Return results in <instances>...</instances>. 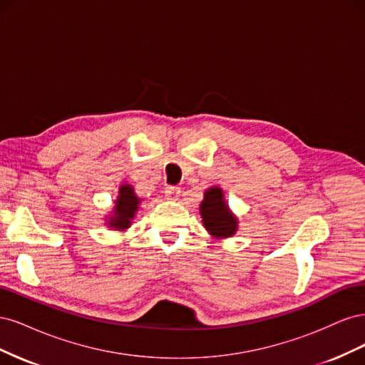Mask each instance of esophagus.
<instances>
[{"label":"esophagus","instance_id":"1","mask_svg":"<svg viewBox=\"0 0 365 365\" xmlns=\"http://www.w3.org/2000/svg\"><path fill=\"white\" fill-rule=\"evenodd\" d=\"M164 193H165V196H168V200L176 201L181 195V189H180V187H176V185H169V187H165Z\"/></svg>","mask_w":365,"mask_h":365}]
</instances>
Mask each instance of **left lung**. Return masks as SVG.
<instances>
[{
	"label": "left lung",
	"instance_id": "8db88e82",
	"mask_svg": "<svg viewBox=\"0 0 365 365\" xmlns=\"http://www.w3.org/2000/svg\"><path fill=\"white\" fill-rule=\"evenodd\" d=\"M201 215L205 228L216 237H230L235 235L237 222L235 216L228 212L224 201L222 190L213 187L205 192L201 204Z\"/></svg>",
	"mask_w": 365,
	"mask_h": 365
}]
</instances>
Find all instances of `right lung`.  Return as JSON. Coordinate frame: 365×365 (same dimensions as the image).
I'll return each instance as SVG.
<instances>
[{"label": "right lung", "mask_w": 365, "mask_h": 365, "mask_svg": "<svg viewBox=\"0 0 365 365\" xmlns=\"http://www.w3.org/2000/svg\"><path fill=\"white\" fill-rule=\"evenodd\" d=\"M140 200L135 196L134 190L130 185H121L120 187V196L115 205V213L109 220V225L117 230H125L130 225V219L134 217L137 212Z\"/></svg>", "instance_id": "1"}]
</instances>
